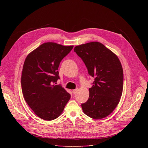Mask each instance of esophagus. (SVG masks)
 Segmentation results:
<instances>
[{
    "instance_id": "34e87169",
    "label": "esophagus",
    "mask_w": 148,
    "mask_h": 148,
    "mask_svg": "<svg viewBox=\"0 0 148 148\" xmlns=\"http://www.w3.org/2000/svg\"><path fill=\"white\" fill-rule=\"evenodd\" d=\"M78 91V89L77 88V89H75V90H73V91H72V92H73V94H75L76 93H77V92Z\"/></svg>"
}]
</instances>
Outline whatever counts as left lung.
<instances>
[{
	"mask_svg": "<svg viewBox=\"0 0 148 148\" xmlns=\"http://www.w3.org/2000/svg\"><path fill=\"white\" fill-rule=\"evenodd\" d=\"M74 51L84 62L88 74L94 78L88 99L81 103L83 112L95 119L106 117L116 107L122 94L121 63L113 52L99 42L77 46Z\"/></svg>",
	"mask_w": 148,
	"mask_h": 148,
	"instance_id": "obj_1",
	"label": "left lung"
}]
</instances>
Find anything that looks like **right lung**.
<instances>
[{"instance_id":"1","label":"right lung","mask_w":148,"mask_h":148,"mask_svg":"<svg viewBox=\"0 0 148 148\" xmlns=\"http://www.w3.org/2000/svg\"><path fill=\"white\" fill-rule=\"evenodd\" d=\"M52 42L45 43L31 52L23 67L21 85L24 98L39 118L51 121L58 118L71 95L62 86L58 69L61 60L73 49Z\"/></svg>"}]
</instances>
